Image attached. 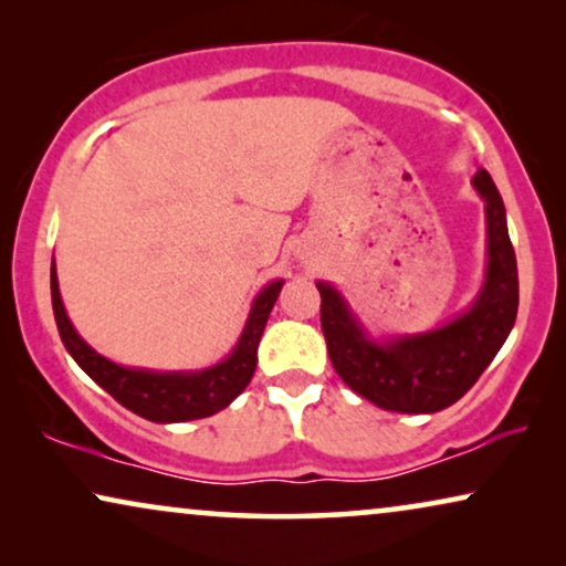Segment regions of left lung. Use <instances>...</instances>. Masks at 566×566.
Returning a JSON list of instances; mask_svg holds the SVG:
<instances>
[{"label": "left lung", "mask_w": 566, "mask_h": 566, "mask_svg": "<svg viewBox=\"0 0 566 566\" xmlns=\"http://www.w3.org/2000/svg\"><path fill=\"white\" fill-rule=\"evenodd\" d=\"M486 211V277L467 312L422 335L378 343L329 283L322 296V332L337 376L363 399L401 415H430L459 401L484 374L517 316V262L505 206L486 169L474 175Z\"/></svg>", "instance_id": "1"}]
</instances>
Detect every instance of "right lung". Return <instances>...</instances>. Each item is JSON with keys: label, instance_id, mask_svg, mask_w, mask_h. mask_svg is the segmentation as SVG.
Here are the masks:
<instances>
[{"label": "right lung", "instance_id": "right-lung-1", "mask_svg": "<svg viewBox=\"0 0 566 566\" xmlns=\"http://www.w3.org/2000/svg\"><path fill=\"white\" fill-rule=\"evenodd\" d=\"M281 289L283 281H273L258 293L250 316H247L242 337H239L237 347L227 360L203 370H169V374H159V370L118 366V363L107 360L92 350L76 335L74 324L69 322L64 301H61L59 293L56 265H51L53 316H56L61 343H64L69 355L118 405L151 422H188L200 420V417H211L221 412L223 407H229L247 389V384L254 376V366H258L260 337L265 332L268 316L273 312Z\"/></svg>", "mask_w": 566, "mask_h": 566}]
</instances>
